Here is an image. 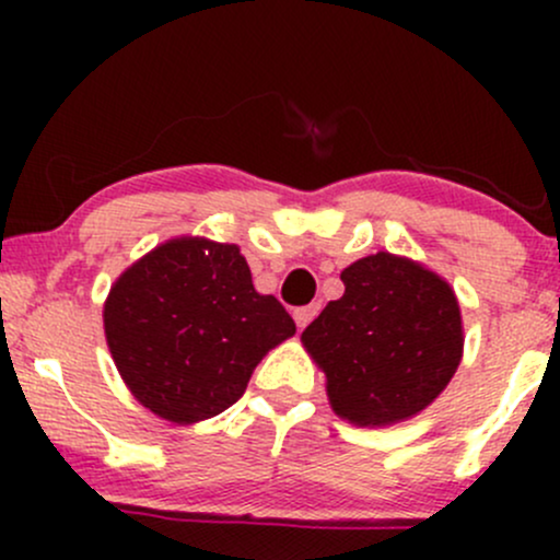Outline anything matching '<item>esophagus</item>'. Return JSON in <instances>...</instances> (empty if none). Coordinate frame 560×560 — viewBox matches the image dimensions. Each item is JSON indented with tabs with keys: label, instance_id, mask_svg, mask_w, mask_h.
I'll return each mask as SVG.
<instances>
[{
	"label": "esophagus",
	"instance_id": "34e87169",
	"mask_svg": "<svg viewBox=\"0 0 560 560\" xmlns=\"http://www.w3.org/2000/svg\"><path fill=\"white\" fill-rule=\"evenodd\" d=\"M318 311H320L318 302H313V305H302V307H298V311H294V320H298L300 329H305V326L311 324V320L318 316Z\"/></svg>",
	"mask_w": 560,
	"mask_h": 560
}]
</instances>
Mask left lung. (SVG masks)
I'll return each mask as SVG.
<instances>
[{
  "instance_id": "obj_1",
  "label": "left lung",
  "mask_w": 560,
  "mask_h": 560,
  "mask_svg": "<svg viewBox=\"0 0 560 560\" xmlns=\"http://www.w3.org/2000/svg\"><path fill=\"white\" fill-rule=\"evenodd\" d=\"M342 281V298L302 331L331 408L361 427L410 419L458 369V300L440 276L389 253L352 262Z\"/></svg>"
}]
</instances>
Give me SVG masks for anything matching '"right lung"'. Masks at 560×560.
<instances>
[{"label":"right lung","mask_w":560,"mask_h":560,"mask_svg":"<svg viewBox=\"0 0 560 560\" xmlns=\"http://www.w3.org/2000/svg\"><path fill=\"white\" fill-rule=\"evenodd\" d=\"M120 376L152 413L210 419L247 389L253 369L294 334L273 294H258L236 244L173 240L133 262L105 305Z\"/></svg>","instance_id":"1"}]
</instances>
